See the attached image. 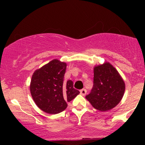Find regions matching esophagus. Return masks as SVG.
I'll return each mask as SVG.
<instances>
[{"label": "esophagus", "mask_w": 145, "mask_h": 145, "mask_svg": "<svg viewBox=\"0 0 145 145\" xmlns=\"http://www.w3.org/2000/svg\"><path fill=\"white\" fill-rule=\"evenodd\" d=\"M87 93V91H86V89H82V90H80V94L82 96H85Z\"/></svg>", "instance_id": "esophagus-1"}]
</instances>
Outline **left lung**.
I'll list each match as a JSON object with an SVG mask.
<instances>
[{
    "instance_id": "obj_1",
    "label": "left lung",
    "mask_w": 145,
    "mask_h": 145,
    "mask_svg": "<svg viewBox=\"0 0 145 145\" xmlns=\"http://www.w3.org/2000/svg\"><path fill=\"white\" fill-rule=\"evenodd\" d=\"M93 87L86 96L92 106L100 112H107L121 102L125 92V82L116 69L109 62L95 65L93 69Z\"/></svg>"
}]
</instances>
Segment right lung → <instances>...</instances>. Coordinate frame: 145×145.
<instances>
[{
	"label": "right lung",
	"mask_w": 145,
	"mask_h": 145,
	"mask_svg": "<svg viewBox=\"0 0 145 145\" xmlns=\"http://www.w3.org/2000/svg\"><path fill=\"white\" fill-rule=\"evenodd\" d=\"M67 63L52 59L33 72L30 83V92L36 106L49 114L65 110L67 102L80 93L74 88L73 81H64Z\"/></svg>",
	"instance_id": "1"
}]
</instances>
